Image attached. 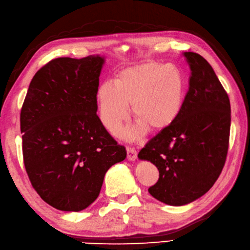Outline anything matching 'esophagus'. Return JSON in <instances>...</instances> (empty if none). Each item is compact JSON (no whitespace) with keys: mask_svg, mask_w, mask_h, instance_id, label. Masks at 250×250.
Returning <instances> with one entry per match:
<instances>
[{"mask_svg":"<svg viewBox=\"0 0 250 250\" xmlns=\"http://www.w3.org/2000/svg\"><path fill=\"white\" fill-rule=\"evenodd\" d=\"M126 151H127V159L129 161H135L137 159V151L136 149H134V147L127 146Z\"/></svg>","mask_w":250,"mask_h":250,"instance_id":"1","label":"esophagus"}]
</instances>
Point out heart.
Instances as JSON below:
<instances>
[{"label": "heart", "mask_w": 250, "mask_h": 250, "mask_svg": "<svg viewBox=\"0 0 250 250\" xmlns=\"http://www.w3.org/2000/svg\"><path fill=\"white\" fill-rule=\"evenodd\" d=\"M186 94L181 71L172 64L153 61L132 64L119 71L113 84L101 83L96 91L100 120L114 131L128 120L129 104L137 123L120 131L128 140L138 139L146 128L165 129L180 114Z\"/></svg>", "instance_id": "obj_1"}]
</instances>
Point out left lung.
Returning <instances> with one entry per match:
<instances>
[{
	"label": "left lung",
	"mask_w": 250,
	"mask_h": 250,
	"mask_svg": "<svg viewBox=\"0 0 250 250\" xmlns=\"http://www.w3.org/2000/svg\"><path fill=\"white\" fill-rule=\"evenodd\" d=\"M191 69L180 114L140 150L160 178L149 193L157 201L182 206L209 191L225 166L231 127L227 91L201 55L183 53Z\"/></svg>",
	"instance_id": "8db88e82"
}]
</instances>
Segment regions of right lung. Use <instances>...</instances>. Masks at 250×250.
I'll return each mask as SVG.
<instances>
[{
	"mask_svg": "<svg viewBox=\"0 0 250 250\" xmlns=\"http://www.w3.org/2000/svg\"><path fill=\"white\" fill-rule=\"evenodd\" d=\"M101 56L61 57L41 68L21 112L23 163L48 205L80 211L98 197L109 168L126 157L97 115Z\"/></svg>",
	"mask_w": 250,
	"mask_h": 250,
	"instance_id": "add662e5",
	"label": "right lung"
}]
</instances>
